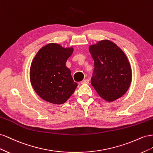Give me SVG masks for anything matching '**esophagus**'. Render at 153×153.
I'll return each mask as SVG.
<instances>
[{
  "label": "esophagus",
  "instance_id": "obj_1",
  "mask_svg": "<svg viewBox=\"0 0 153 153\" xmlns=\"http://www.w3.org/2000/svg\"><path fill=\"white\" fill-rule=\"evenodd\" d=\"M81 84H89V80H87V79L84 80L81 82Z\"/></svg>",
  "mask_w": 153,
  "mask_h": 153
}]
</instances>
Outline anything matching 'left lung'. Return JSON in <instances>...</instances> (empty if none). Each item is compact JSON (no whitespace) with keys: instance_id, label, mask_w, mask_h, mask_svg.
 I'll list each match as a JSON object with an SVG mask.
<instances>
[{"instance_id":"left-lung-1","label":"left lung","mask_w":153,"mask_h":153,"mask_svg":"<svg viewBox=\"0 0 153 153\" xmlns=\"http://www.w3.org/2000/svg\"><path fill=\"white\" fill-rule=\"evenodd\" d=\"M89 50L94 62L92 85L106 101L120 98L128 90L132 79L131 68L126 54L108 39L91 45Z\"/></svg>"}]
</instances>
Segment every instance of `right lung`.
<instances>
[{
  "label": "right lung",
  "mask_w": 153,
  "mask_h": 153,
  "mask_svg": "<svg viewBox=\"0 0 153 153\" xmlns=\"http://www.w3.org/2000/svg\"><path fill=\"white\" fill-rule=\"evenodd\" d=\"M73 48L48 43L41 48L32 59L30 81L41 98L50 103L61 105L70 98L78 84L66 66Z\"/></svg>",
  "instance_id": "add662e5"
}]
</instances>
